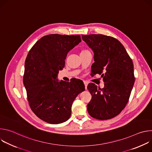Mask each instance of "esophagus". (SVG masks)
<instances>
[{
    "label": "esophagus",
    "mask_w": 152,
    "mask_h": 152,
    "mask_svg": "<svg viewBox=\"0 0 152 152\" xmlns=\"http://www.w3.org/2000/svg\"><path fill=\"white\" fill-rule=\"evenodd\" d=\"M83 83L85 86V88L86 89V88H87V85H88V82H86V80H83Z\"/></svg>",
    "instance_id": "34e87169"
}]
</instances>
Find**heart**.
I'll return each instance as SVG.
<instances>
[{
	"label": "heart",
	"mask_w": 152,
	"mask_h": 152,
	"mask_svg": "<svg viewBox=\"0 0 152 152\" xmlns=\"http://www.w3.org/2000/svg\"><path fill=\"white\" fill-rule=\"evenodd\" d=\"M88 50H86V49H83V50H81L80 53H85V52H88Z\"/></svg>",
	"instance_id": "1"
}]
</instances>
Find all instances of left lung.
<instances>
[{
	"mask_svg": "<svg viewBox=\"0 0 152 152\" xmlns=\"http://www.w3.org/2000/svg\"><path fill=\"white\" fill-rule=\"evenodd\" d=\"M94 52L91 75L99 74L104 86L93 83L87 88L92 96L87 105L89 114L104 120L118 115L127 104L135 82L133 62L116 38L102 34L82 35Z\"/></svg>",
	"mask_w": 152,
	"mask_h": 152,
	"instance_id": "obj_1",
	"label": "left lung"
}]
</instances>
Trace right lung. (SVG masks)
Masks as SVG:
<instances>
[{"label": "right lung", "instance_id": "add662e5", "mask_svg": "<svg viewBox=\"0 0 152 152\" xmlns=\"http://www.w3.org/2000/svg\"><path fill=\"white\" fill-rule=\"evenodd\" d=\"M80 42V35H48L37 41L26 57L23 83L29 104L34 113L48 123L68 120L73 101L85 90L82 80L57 79L68 53Z\"/></svg>", "mask_w": 152, "mask_h": 152}]
</instances>
